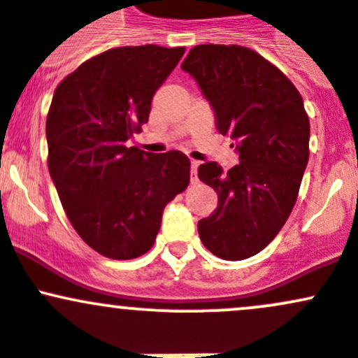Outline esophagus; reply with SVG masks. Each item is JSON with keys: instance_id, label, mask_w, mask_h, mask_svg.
Wrapping results in <instances>:
<instances>
[{"instance_id": "34e87169", "label": "esophagus", "mask_w": 358, "mask_h": 358, "mask_svg": "<svg viewBox=\"0 0 358 358\" xmlns=\"http://www.w3.org/2000/svg\"><path fill=\"white\" fill-rule=\"evenodd\" d=\"M197 168H199V162L190 161V182L197 183Z\"/></svg>"}]
</instances>
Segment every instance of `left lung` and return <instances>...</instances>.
Returning <instances> with one entry per match:
<instances>
[{
    "mask_svg": "<svg viewBox=\"0 0 358 358\" xmlns=\"http://www.w3.org/2000/svg\"><path fill=\"white\" fill-rule=\"evenodd\" d=\"M182 69L239 154L227 173L213 161L197 169L218 194L211 216L197 223L199 237L218 258L246 259L279 234L298 197L310 154L303 99L279 69L244 46H194Z\"/></svg>",
    "mask_w": 358,
    "mask_h": 358,
    "instance_id": "8db88e82",
    "label": "left lung"
}]
</instances>
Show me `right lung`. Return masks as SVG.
I'll list each match as a JSON object with an SVG mask.
<instances>
[{
    "mask_svg": "<svg viewBox=\"0 0 358 358\" xmlns=\"http://www.w3.org/2000/svg\"><path fill=\"white\" fill-rule=\"evenodd\" d=\"M185 48H112L86 60L53 93L48 169L72 227L112 259L152 248L162 211L190 180L178 150L150 154L126 142L149 121L152 96Z\"/></svg>",
    "mask_w": 358,
    "mask_h": 358,
    "instance_id": "add662e5",
    "label": "right lung"
}]
</instances>
